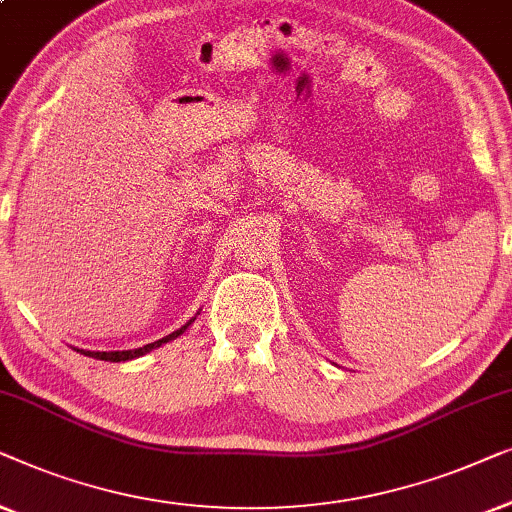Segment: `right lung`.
I'll use <instances>...</instances> for the list:
<instances>
[{"label":"right lung","mask_w":512,"mask_h":512,"mask_svg":"<svg viewBox=\"0 0 512 512\" xmlns=\"http://www.w3.org/2000/svg\"><path fill=\"white\" fill-rule=\"evenodd\" d=\"M194 320H190L187 322V325H183L181 329H176L174 334H169V336H164V338H160V341H155V343H148V345H143V348H136V350H115V352H92V350H78V352H83L85 357H95V359H104V362H127V359H134V357H141V355H146V352H150L153 348H160L162 343H167V341H171V338H176V336H181L183 331L192 325Z\"/></svg>","instance_id":"right-lung-1"}]
</instances>
